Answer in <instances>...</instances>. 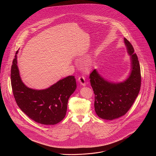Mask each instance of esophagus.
Segmentation results:
<instances>
[{"label": "esophagus", "instance_id": "esophagus-1", "mask_svg": "<svg viewBox=\"0 0 156 156\" xmlns=\"http://www.w3.org/2000/svg\"><path fill=\"white\" fill-rule=\"evenodd\" d=\"M78 81L80 82V84L82 86H85L86 85V81H85V77L82 75L81 76L78 77Z\"/></svg>", "mask_w": 156, "mask_h": 156}]
</instances>
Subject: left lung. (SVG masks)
Here are the masks:
<instances>
[{"label":"left lung","mask_w":156,"mask_h":156,"mask_svg":"<svg viewBox=\"0 0 156 156\" xmlns=\"http://www.w3.org/2000/svg\"><path fill=\"white\" fill-rule=\"evenodd\" d=\"M124 41L132 60L131 73L126 81L118 83L107 81L95 69L89 76L95 94V111L102 119L113 120L125 115L133 105L140 89L139 61L132 45L126 38Z\"/></svg>","instance_id":"1"}]
</instances>
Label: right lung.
<instances>
[{
  "mask_svg": "<svg viewBox=\"0 0 156 156\" xmlns=\"http://www.w3.org/2000/svg\"><path fill=\"white\" fill-rule=\"evenodd\" d=\"M11 67V84L18 106L30 119L38 123L55 125L64 118L69 97L76 88L74 76L59 80L47 89L35 90L22 81L17 65V54Z\"/></svg>",
  "mask_w": 156,
  "mask_h": 156,
  "instance_id": "1",
  "label": "right lung"
}]
</instances>
